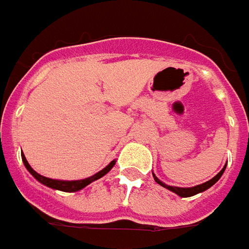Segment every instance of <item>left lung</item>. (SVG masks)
Wrapping results in <instances>:
<instances>
[{
	"label": "left lung",
	"mask_w": 249,
	"mask_h": 249,
	"mask_svg": "<svg viewBox=\"0 0 249 249\" xmlns=\"http://www.w3.org/2000/svg\"><path fill=\"white\" fill-rule=\"evenodd\" d=\"M225 169H226V167H223V169L219 172L218 175L213 176L211 180H208V182H205V183L202 184H198V186H194V187H189V189H184V187H174V186H168V184L162 183L160 179H157V176L153 174V176H154V180L157 182L159 184H161L162 187H167L168 190H171V192H174V193H176L178 196H180V197H190V196H194V194L197 193H201V192H204V190H207V189H210L212 184H215L216 182H218L219 179H220V176L223 175V172H225Z\"/></svg>",
	"instance_id": "obj_1"
}]
</instances>
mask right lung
I'll list each match as a JSON object with an SVG mask.
<instances>
[{"mask_svg":"<svg viewBox=\"0 0 249 249\" xmlns=\"http://www.w3.org/2000/svg\"><path fill=\"white\" fill-rule=\"evenodd\" d=\"M22 160L23 162H24V165H26V168L29 169V172H30L31 175L34 176L38 182H41L42 184H45L48 187H52V189H56V190H62V192H77V190H81L85 186H88L89 183H92L93 180L100 179L102 176L106 175L108 171L114 167V164H116V161H111L105 169H102L100 172L95 174V175L90 176V178H87V179H81V180H56V179H49V178H45V176L37 174V172L30 167V164L27 162V160H26L24 156H22Z\"/></svg>","mask_w":249,"mask_h":249,"instance_id":"add662e5","label":"right lung"}]
</instances>
